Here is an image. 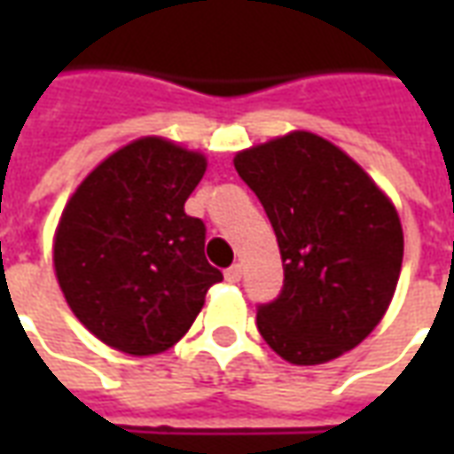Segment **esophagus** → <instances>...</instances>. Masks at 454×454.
<instances>
[{
  "label": "esophagus",
  "instance_id": "obj_1",
  "mask_svg": "<svg viewBox=\"0 0 454 454\" xmlns=\"http://www.w3.org/2000/svg\"><path fill=\"white\" fill-rule=\"evenodd\" d=\"M240 275H243V270H240V265H231L226 270V279L231 282V285H236V282H240Z\"/></svg>",
  "mask_w": 454,
  "mask_h": 454
}]
</instances>
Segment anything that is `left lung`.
Instances as JSON below:
<instances>
[{
  "instance_id": "left-lung-1",
  "label": "left lung",
  "mask_w": 454,
  "mask_h": 454,
  "mask_svg": "<svg viewBox=\"0 0 454 454\" xmlns=\"http://www.w3.org/2000/svg\"><path fill=\"white\" fill-rule=\"evenodd\" d=\"M238 175L275 228L285 285L257 306V331L292 364L360 345L389 309L403 260L391 201L321 136L294 130L238 153Z\"/></svg>"
}]
</instances>
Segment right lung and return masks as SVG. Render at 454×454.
I'll return each instance as SVG.
<instances>
[{"instance_id":"right-lung-1","label":"right lung","mask_w":454,"mask_h":454,"mask_svg":"<svg viewBox=\"0 0 454 454\" xmlns=\"http://www.w3.org/2000/svg\"><path fill=\"white\" fill-rule=\"evenodd\" d=\"M204 172V155L140 138L92 169L65 207L55 275L73 314L116 350L172 348L223 279L204 255V221L184 214Z\"/></svg>"}]
</instances>
